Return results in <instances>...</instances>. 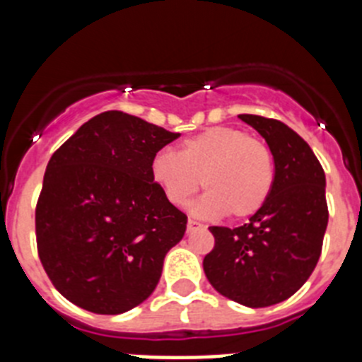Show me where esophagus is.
I'll return each mask as SVG.
<instances>
[{"label":"esophagus","instance_id":"1","mask_svg":"<svg viewBox=\"0 0 362 362\" xmlns=\"http://www.w3.org/2000/svg\"><path fill=\"white\" fill-rule=\"evenodd\" d=\"M188 232H192V230H197V228H203V225L201 223H197L196 219H188V225H187Z\"/></svg>","mask_w":362,"mask_h":362}]
</instances>
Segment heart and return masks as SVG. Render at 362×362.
Wrapping results in <instances>:
<instances>
[{
	"label": "heart",
	"mask_w": 362,
	"mask_h": 362,
	"mask_svg": "<svg viewBox=\"0 0 362 362\" xmlns=\"http://www.w3.org/2000/svg\"><path fill=\"white\" fill-rule=\"evenodd\" d=\"M150 175L166 201L183 206L194 194L209 190L194 204L204 217L228 214L245 219L263 209L274 187V159L268 146L232 127H210L181 143L179 153L159 150Z\"/></svg>",
	"instance_id": "1"
}]
</instances>
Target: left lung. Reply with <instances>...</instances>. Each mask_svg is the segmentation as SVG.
Returning <instances> with one entry per match:
<instances>
[{
    "mask_svg": "<svg viewBox=\"0 0 362 362\" xmlns=\"http://www.w3.org/2000/svg\"><path fill=\"white\" fill-rule=\"evenodd\" d=\"M239 119L264 137L276 166L274 187L243 226H210L216 245L203 268L221 296L264 308L292 297L317 264L328 225L326 177L308 143L290 127L252 114Z\"/></svg>",
    "mask_w": 362,
    "mask_h": 362,
    "instance_id": "obj_1",
    "label": "left lung"
}]
</instances>
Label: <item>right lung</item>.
<instances>
[{
  "mask_svg": "<svg viewBox=\"0 0 362 362\" xmlns=\"http://www.w3.org/2000/svg\"><path fill=\"white\" fill-rule=\"evenodd\" d=\"M177 137L108 110L50 158L36 206L37 254L57 292L79 308L117 315L158 286L187 216L153 183L150 161Z\"/></svg>",
  "mask_w": 362,
  "mask_h": 362,
  "instance_id": "right-lung-1",
  "label": "right lung"
}]
</instances>
